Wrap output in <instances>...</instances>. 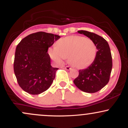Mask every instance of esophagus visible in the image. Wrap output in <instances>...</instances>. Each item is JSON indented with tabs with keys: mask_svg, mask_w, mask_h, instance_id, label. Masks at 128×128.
I'll return each mask as SVG.
<instances>
[{
	"mask_svg": "<svg viewBox=\"0 0 128 128\" xmlns=\"http://www.w3.org/2000/svg\"><path fill=\"white\" fill-rule=\"evenodd\" d=\"M65 68L67 70H71V69H72L71 67H69V66H66V67H65Z\"/></svg>",
	"mask_w": 128,
	"mask_h": 128,
	"instance_id": "esophagus-1",
	"label": "esophagus"
}]
</instances>
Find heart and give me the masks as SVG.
Returning a JSON list of instances; mask_svg holds the SVG:
<instances>
[{
  "instance_id": "heart-1",
  "label": "heart",
  "mask_w": 128,
  "mask_h": 128,
  "mask_svg": "<svg viewBox=\"0 0 128 128\" xmlns=\"http://www.w3.org/2000/svg\"><path fill=\"white\" fill-rule=\"evenodd\" d=\"M97 48L92 40L82 36H68L56 42L55 48L48 50L50 56L57 62L68 59L70 64L77 68H84L95 59Z\"/></svg>"
}]
</instances>
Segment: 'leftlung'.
Here are the masks:
<instances>
[{"mask_svg": "<svg viewBox=\"0 0 128 128\" xmlns=\"http://www.w3.org/2000/svg\"><path fill=\"white\" fill-rule=\"evenodd\" d=\"M94 42L97 51L95 59L87 68L79 70V76L73 80L75 86L82 92L93 93L100 90L110 80L112 62L108 42L102 36L86 30H78Z\"/></svg>", "mask_w": 128, "mask_h": 128, "instance_id": "8db88e82", "label": "left lung"}]
</instances>
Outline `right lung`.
I'll return each mask as SVG.
<instances>
[{
    "mask_svg": "<svg viewBox=\"0 0 128 128\" xmlns=\"http://www.w3.org/2000/svg\"><path fill=\"white\" fill-rule=\"evenodd\" d=\"M60 38L58 35L38 32L24 37L17 46L14 71L24 92L39 94L52 85L58 68L51 66L48 50Z\"/></svg>",
    "mask_w": 128,
    "mask_h": 128,
    "instance_id": "obj_1",
    "label": "right lung"
}]
</instances>
